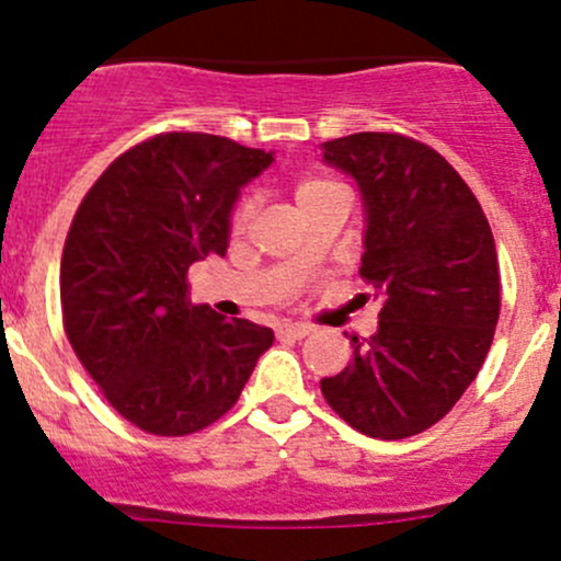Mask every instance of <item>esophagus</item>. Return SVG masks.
Masks as SVG:
<instances>
[{
    "mask_svg": "<svg viewBox=\"0 0 561 561\" xmlns=\"http://www.w3.org/2000/svg\"><path fill=\"white\" fill-rule=\"evenodd\" d=\"M312 333V328L301 325V322H287V325L279 328V336L282 339H304Z\"/></svg>",
    "mask_w": 561,
    "mask_h": 561,
    "instance_id": "obj_1",
    "label": "esophagus"
}]
</instances>
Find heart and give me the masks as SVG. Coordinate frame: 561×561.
Returning <instances> with one entry per match:
<instances>
[{
    "label": "heart",
    "instance_id": "b5f03b06",
    "mask_svg": "<svg viewBox=\"0 0 561 561\" xmlns=\"http://www.w3.org/2000/svg\"><path fill=\"white\" fill-rule=\"evenodd\" d=\"M333 186H336V184H331V181H325V179H304L301 184L296 186L298 206H307V203H312L314 197H320L322 192L333 190ZM252 211H254V197H244V201L239 203V208H236V214H233L236 228H241V225H244L247 219L252 217Z\"/></svg>",
    "mask_w": 561,
    "mask_h": 561
}]
</instances>
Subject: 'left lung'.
I'll use <instances>...</instances> for the list:
<instances>
[{
    "instance_id": "1",
    "label": "left lung",
    "mask_w": 561,
    "mask_h": 561,
    "mask_svg": "<svg viewBox=\"0 0 561 561\" xmlns=\"http://www.w3.org/2000/svg\"><path fill=\"white\" fill-rule=\"evenodd\" d=\"M364 203L360 276L380 298L375 336L320 388L339 417L375 439L434 426L478 377L500 320L489 219L463 179L426 144L355 133L320 144Z\"/></svg>"
}]
</instances>
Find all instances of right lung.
Segmentation results:
<instances>
[{"instance_id":"add662e5","label":"right lung","mask_w":561,"mask_h":561,"mask_svg":"<svg viewBox=\"0 0 561 561\" xmlns=\"http://www.w3.org/2000/svg\"><path fill=\"white\" fill-rule=\"evenodd\" d=\"M274 162L206 133L124 151L78 206L61 254V314L83 369L118 415L162 437L206 428L239 401L274 331L186 298L192 263L219 254L241 190Z\"/></svg>"}]
</instances>
